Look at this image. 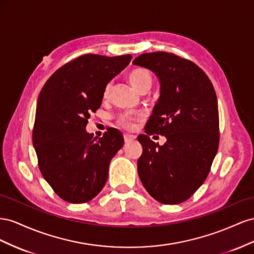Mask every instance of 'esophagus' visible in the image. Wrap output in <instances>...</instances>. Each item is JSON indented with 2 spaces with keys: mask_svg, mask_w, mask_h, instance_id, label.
<instances>
[{
  "mask_svg": "<svg viewBox=\"0 0 254 254\" xmlns=\"http://www.w3.org/2000/svg\"><path fill=\"white\" fill-rule=\"evenodd\" d=\"M136 137L134 135H129V134H126L125 135V141L126 142H129V141H133Z\"/></svg>",
  "mask_w": 254,
  "mask_h": 254,
  "instance_id": "obj_1",
  "label": "esophagus"
}]
</instances>
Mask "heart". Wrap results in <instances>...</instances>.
<instances>
[{
    "instance_id": "b5f03b06",
    "label": "heart",
    "mask_w": 254,
    "mask_h": 254,
    "mask_svg": "<svg viewBox=\"0 0 254 254\" xmlns=\"http://www.w3.org/2000/svg\"><path fill=\"white\" fill-rule=\"evenodd\" d=\"M128 81L131 83L135 88L140 91L144 88H150L152 85V76L149 73L147 70H144L142 68H134L131 71L128 72L127 74ZM111 90V84H108L103 92V97L107 98L108 93H110ZM133 121L134 117L131 114H123L120 116V118L118 120L119 125L122 127H125L126 128H132L133 127Z\"/></svg>"
}]
</instances>
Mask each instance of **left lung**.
<instances>
[{
	"label": "left lung",
	"mask_w": 254,
	"mask_h": 254,
	"mask_svg": "<svg viewBox=\"0 0 254 254\" xmlns=\"http://www.w3.org/2000/svg\"><path fill=\"white\" fill-rule=\"evenodd\" d=\"M133 64L154 72L161 86L147 135L137 137L142 146L138 176L155 200L178 204L203 184L218 150L216 92L202 69L175 54L144 53ZM154 132L166 137L163 146L149 139Z\"/></svg>",
	"instance_id": "8db88e82"
}]
</instances>
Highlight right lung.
<instances>
[{"label": "right lung", "instance_id": "right-lung-1", "mask_svg": "<svg viewBox=\"0 0 254 254\" xmlns=\"http://www.w3.org/2000/svg\"><path fill=\"white\" fill-rule=\"evenodd\" d=\"M132 56L86 54L64 64L39 93L33 144L42 177L70 203H85L102 190L111 159L123 146V136L108 128L98 139L86 131L90 114L102 104L107 84Z\"/></svg>", "mask_w": 254, "mask_h": 254}]
</instances>
